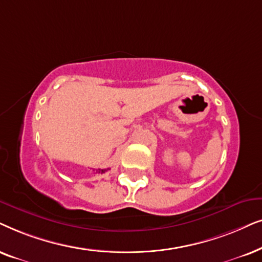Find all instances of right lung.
<instances>
[{
	"label": "right lung",
	"mask_w": 262,
	"mask_h": 262,
	"mask_svg": "<svg viewBox=\"0 0 262 262\" xmlns=\"http://www.w3.org/2000/svg\"><path fill=\"white\" fill-rule=\"evenodd\" d=\"M107 170H109V169H98V170H97L96 173H104V172H106Z\"/></svg>",
	"instance_id": "add662e5"
}]
</instances>
